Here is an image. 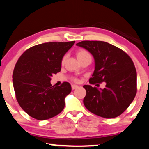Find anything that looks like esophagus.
<instances>
[{
    "mask_svg": "<svg viewBox=\"0 0 149 149\" xmlns=\"http://www.w3.org/2000/svg\"><path fill=\"white\" fill-rule=\"evenodd\" d=\"M78 87V86H77L76 85H73L72 86H71V88H72L73 90V89H77Z\"/></svg>",
    "mask_w": 149,
    "mask_h": 149,
    "instance_id": "esophagus-1",
    "label": "esophagus"
}]
</instances>
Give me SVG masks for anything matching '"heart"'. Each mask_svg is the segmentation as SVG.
Instances as JSON below:
<instances>
[{
    "label": "heart",
    "mask_w": 149,
    "mask_h": 149,
    "mask_svg": "<svg viewBox=\"0 0 149 149\" xmlns=\"http://www.w3.org/2000/svg\"><path fill=\"white\" fill-rule=\"evenodd\" d=\"M89 53H87L86 51H85V50H79V51H77V53H76V56H77V58L78 59V60H80V59L83 58V57H85L89 56ZM64 61H65V57L62 59V64L64 63Z\"/></svg>",
    "instance_id": "heart-1"
}]
</instances>
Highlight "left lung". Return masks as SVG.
Wrapping results in <instances>:
<instances>
[{"mask_svg":"<svg viewBox=\"0 0 149 149\" xmlns=\"http://www.w3.org/2000/svg\"><path fill=\"white\" fill-rule=\"evenodd\" d=\"M76 45L88 51L94 59L89 82H105L103 89L85 85L83 103L91 112L111 119L119 116L130 105L137 92V72L128 55L109 43L82 41Z\"/></svg>","mask_w":149,"mask_h":149,"instance_id":"obj_1","label":"left lung"}]
</instances>
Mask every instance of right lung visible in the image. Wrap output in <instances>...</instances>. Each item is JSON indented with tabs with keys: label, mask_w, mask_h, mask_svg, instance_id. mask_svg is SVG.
I'll use <instances>...</instances> for the list:
<instances>
[{
	"label": "right lung",
	"mask_w": 149,
	"mask_h": 149,
	"mask_svg": "<svg viewBox=\"0 0 149 149\" xmlns=\"http://www.w3.org/2000/svg\"><path fill=\"white\" fill-rule=\"evenodd\" d=\"M75 41L48 42L30 48L21 55L13 72V86L21 108L37 120H46L63 110L71 86L51 85V77L61 71L64 55Z\"/></svg>",
	"instance_id": "obj_1"
}]
</instances>
